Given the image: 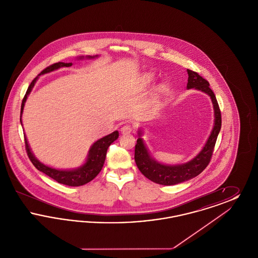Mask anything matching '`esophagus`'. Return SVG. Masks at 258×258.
I'll use <instances>...</instances> for the list:
<instances>
[{
  "label": "esophagus",
  "mask_w": 258,
  "mask_h": 258,
  "mask_svg": "<svg viewBox=\"0 0 258 258\" xmlns=\"http://www.w3.org/2000/svg\"><path fill=\"white\" fill-rule=\"evenodd\" d=\"M132 131H133L132 125H131V124H127V123H126V124H123V126L121 127V133H122L123 135L131 134Z\"/></svg>",
  "instance_id": "esophagus-1"
}]
</instances>
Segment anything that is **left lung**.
<instances>
[{
    "label": "left lung",
    "mask_w": 258,
    "mask_h": 258,
    "mask_svg": "<svg viewBox=\"0 0 258 258\" xmlns=\"http://www.w3.org/2000/svg\"><path fill=\"white\" fill-rule=\"evenodd\" d=\"M187 74L188 78L186 88H196L197 90L208 94L212 98L215 110V125L205 146L197 157L186 163L178 165H165L152 159L142 138L140 137L141 132H139V137L137 139V143L135 144V163L138 169L146 178L157 184L172 185L187 181L199 175L208 166L211 161L216 141L221 131V114L220 106L214 92L210 88L208 81L194 71L187 70Z\"/></svg>",
    "instance_id": "8db88e82"
}]
</instances>
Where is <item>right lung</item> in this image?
I'll list each match as a JSON object with an SVG mask.
<instances>
[{"instance_id":"obj_1","label":"right lung","mask_w":258,"mask_h":258,"mask_svg":"<svg viewBox=\"0 0 258 258\" xmlns=\"http://www.w3.org/2000/svg\"><path fill=\"white\" fill-rule=\"evenodd\" d=\"M89 58H93V57L89 56ZM72 64H73V62L58 61V62H55L49 67H47L46 69H44L38 75L47 74V73L55 71L61 67H71ZM36 81H37V78H35L32 81V83L30 84V86L26 92V95H25L24 98L22 100V104H21V112H20L21 114L23 112L27 96L32 91ZM20 122H21V119H20ZM118 136H119V133L117 131H115L110 135H106V136L98 139V141L95 142L90 149L85 164L77 169H74V170H58V169L46 166L43 163L39 162L35 158V156L32 154L31 149L28 145L26 136L24 135L25 148H26V152H27L29 159L35 165V167L37 168V170L43 172L44 174H46L47 176H49L50 178L54 179L55 181H57L60 184H67V185H71V186H79V185H83V184L89 183L90 181H92L100 172L102 166H103L104 160H105L107 149L110 146L111 143H113L118 138Z\"/></svg>"}]
</instances>
